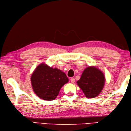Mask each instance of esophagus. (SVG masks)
Listing matches in <instances>:
<instances>
[{"label":"esophagus","instance_id":"obj_1","mask_svg":"<svg viewBox=\"0 0 131 131\" xmlns=\"http://www.w3.org/2000/svg\"><path fill=\"white\" fill-rule=\"evenodd\" d=\"M70 80H71V82L72 83H74L75 82V79L74 78H71Z\"/></svg>","mask_w":131,"mask_h":131}]
</instances>
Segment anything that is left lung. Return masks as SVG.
Listing matches in <instances>:
<instances>
[{
  "label": "left lung",
  "instance_id": "1",
  "mask_svg": "<svg viewBox=\"0 0 131 131\" xmlns=\"http://www.w3.org/2000/svg\"><path fill=\"white\" fill-rule=\"evenodd\" d=\"M105 81L103 72L96 67L91 66L84 70L77 83L86 97L93 98L98 96L103 90Z\"/></svg>",
  "mask_w": 131,
  "mask_h": 131
}]
</instances>
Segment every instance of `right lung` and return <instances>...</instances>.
Listing matches in <instances>:
<instances>
[{
	"label": "right lung",
	"instance_id": "add662e5",
	"mask_svg": "<svg viewBox=\"0 0 131 131\" xmlns=\"http://www.w3.org/2000/svg\"><path fill=\"white\" fill-rule=\"evenodd\" d=\"M33 90L38 97L46 100H54L61 87L68 83L66 74L57 68L41 64L32 74Z\"/></svg>",
	"mask_w": 131,
	"mask_h": 131
}]
</instances>
